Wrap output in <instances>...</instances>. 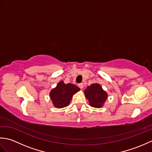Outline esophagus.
<instances>
[{"label": "esophagus", "mask_w": 152, "mask_h": 152, "mask_svg": "<svg viewBox=\"0 0 152 152\" xmlns=\"http://www.w3.org/2000/svg\"><path fill=\"white\" fill-rule=\"evenodd\" d=\"M78 87L79 88H80V89H83V84L82 83H78Z\"/></svg>", "instance_id": "34e87169"}]
</instances>
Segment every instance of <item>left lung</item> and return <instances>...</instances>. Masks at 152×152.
Masks as SVG:
<instances>
[{"instance_id":"1","label":"left lung","mask_w":152,"mask_h":152,"mask_svg":"<svg viewBox=\"0 0 152 152\" xmlns=\"http://www.w3.org/2000/svg\"><path fill=\"white\" fill-rule=\"evenodd\" d=\"M85 96L89 105L94 108H101L107 99L108 94L99 83H93L84 91Z\"/></svg>"}]
</instances>
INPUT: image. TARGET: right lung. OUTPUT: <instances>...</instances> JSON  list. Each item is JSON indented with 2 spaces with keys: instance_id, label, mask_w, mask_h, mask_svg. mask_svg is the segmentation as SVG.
<instances>
[{
  "instance_id": "right-lung-1",
  "label": "right lung",
  "mask_w": 152,
  "mask_h": 152,
  "mask_svg": "<svg viewBox=\"0 0 152 152\" xmlns=\"http://www.w3.org/2000/svg\"><path fill=\"white\" fill-rule=\"evenodd\" d=\"M78 87L72 83H64L61 81L57 86L50 91V96L53 106L57 108H62L69 106L72 96L79 91Z\"/></svg>"
}]
</instances>
